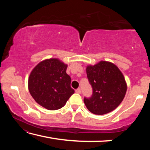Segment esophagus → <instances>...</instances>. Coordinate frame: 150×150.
<instances>
[{"instance_id": "1", "label": "esophagus", "mask_w": 150, "mask_h": 150, "mask_svg": "<svg viewBox=\"0 0 150 150\" xmlns=\"http://www.w3.org/2000/svg\"><path fill=\"white\" fill-rule=\"evenodd\" d=\"M75 92L77 93H79V94H80L81 93V88H77V89H76L75 90Z\"/></svg>"}]
</instances>
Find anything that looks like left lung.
Here are the masks:
<instances>
[{"label": "left lung", "instance_id": "obj_1", "mask_svg": "<svg viewBox=\"0 0 150 150\" xmlns=\"http://www.w3.org/2000/svg\"><path fill=\"white\" fill-rule=\"evenodd\" d=\"M87 78L93 88L90 98H84L91 112L103 115L115 110L125 96L127 85L120 70L114 63L101 61L86 68Z\"/></svg>", "mask_w": 150, "mask_h": 150}]
</instances>
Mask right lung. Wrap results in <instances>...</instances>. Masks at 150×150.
<instances>
[{
    "instance_id": "1",
    "label": "right lung",
    "mask_w": 150,
    "mask_h": 150,
    "mask_svg": "<svg viewBox=\"0 0 150 150\" xmlns=\"http://www.w3.org/2000/svg\"><path fill=\"white\" fill-rule=\"evenodd\" d=\"M67 65L57 58L40 62L28 78V90L35 102L50 110H58L67 103L75 91L66 73Z\"/></svg>"
}]
</instances>
